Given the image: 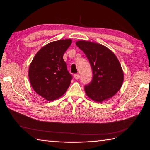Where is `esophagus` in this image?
<instances>
[{
    "label": "esophagus",
    "instance_id": "esophagus-1",
    "mask_svg": "<svg viewBox=\"0 0 150 150\" xmlns=\"http://www.w3.org/2000/svg\"><path fill=\"white\" fill-rule=\"evenodd\" d=\"M74 78L75 79H79V78H80V75H79V74H75L74 75Z\"/></svg>",
    "mask_w": 150,
    "mask_h": 150
}]
</instances>
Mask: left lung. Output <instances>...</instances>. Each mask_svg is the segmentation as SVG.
<instances>
[{"mask_svg":"<svg viewBox=\"0 0 150 150\" xmlns=\"http://www.w3.org/2000/svg\"><path fill=\"white\" fill-rule=\"evenodd\" d=\"M76 45L84 53L93 71L91 82L84 86L86 93L98 103L112 97L120 89L124 80L122 69L117 57L100 44L79 40Z\"/></svg>","mask_w":150,"mask_h":150,"instance_id":"obj_1","label":"left lung"}]
</instances>
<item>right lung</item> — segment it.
<instances>
[{
  "instance_id": "right-lung-1",
  "label": "right lung",
  "mask_w": 150,
  "mask_h": 150,
  "mask_svg": "<svg viewBox=\"0 0 150 150\" xmlns=\"http://www.w3.org/2000/svg\"><path fill=\"white\" fill-rule=\"evenodd\" d=\"M71 39L50 42L37 53L29 68V79L37 93L48 101L65 93L72 75L67 69L63 55L71 44Z\"/></svg>"
}]
</instances>
